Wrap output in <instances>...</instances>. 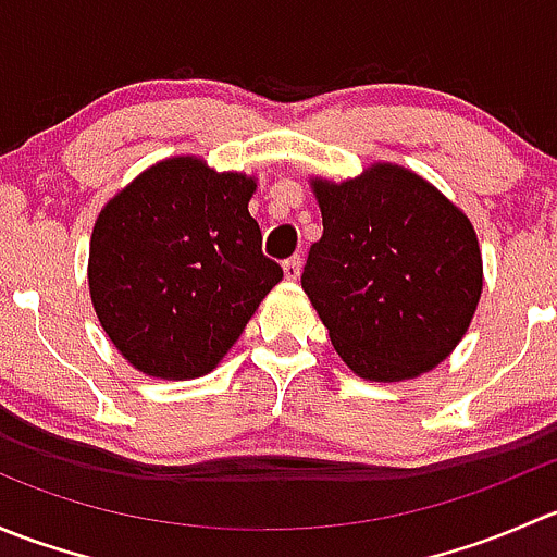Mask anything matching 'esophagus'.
I'll return each mask as SVG.
<instances>
[{
  "label": "esophagus",
  "instance_id": "esophagus-1",
  "mask_svg": "<svg viewBox=\"0 0 557 557\" xmlns=\"http://www.w3.org/2000/svg\"><path fill=\"white\" fill-rule=\"evenodd\" d=\"M283 272H285V277H288V280L299 277V274H301V258L299 256L288 258V261L283 263Z\"/></svg>",
  "mask_w": 557,
  "mask_h": 557
}]
</instances>
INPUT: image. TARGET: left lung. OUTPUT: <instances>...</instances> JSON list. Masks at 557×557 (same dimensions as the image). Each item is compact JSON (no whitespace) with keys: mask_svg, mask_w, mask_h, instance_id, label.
<instances>
[{"mask_svg":"<svg viewBox=\"0 0 557 557\" xmlns=\"http://www.w3.org/2000/svg\"><path fill=\"white\" fill-rule=\"evenodd\" d=\"M323 237L301 288L342 361L363 380L398 383L440 367L463 339L482 294L469 218L429 180L396 164L312 180Z\"/></svg>","mask_w":557,"mask_h":557,"instance_id":"left-lung-1","label":"left lung"}]
</instances>
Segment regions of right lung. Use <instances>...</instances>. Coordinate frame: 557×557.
Returning <instances> with one entry per match:
<instances>
[{"label": "right lung", "mask_w": 557, "mask_h": 557, "mask_svg": "<svg viewBox=\"0 0 557 557\" xmlns=\"http://www.w3.org/2000/svg\"><path fill=\"white\" fill-rule=\"evenodd\" d=\"M252 190L247 174L177 156L99 212L88 252L94 310L117 352L148 377L212 372L283 280L247 212Z\"/></svg>", "instance_id": "obj_1"}]
</instances>
